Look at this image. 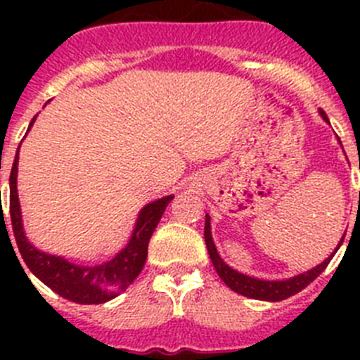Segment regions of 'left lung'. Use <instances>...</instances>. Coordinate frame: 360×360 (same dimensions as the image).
Masks as SVG:
<instances>
[{"mask_svg":"<svg viewBox=\"0 0 360 360\" xmlns=\"http://www.w3.org/2000/svg\"><path fill=\"white\" fill-rule=\"evenodd\" d=\"M319 113L321 117L330 124L326 113H324L323 110H319ZM203 236H205V245H207V250H209V256H211L212 265H214L216 272H218V276L221 278V281H224L231 290L238 292V294L245 295V297L259 299V301H283V299L290 297V295L297 294V292H301L303 288H307L308 285H310V283L314 281V279H316L317 276L326 269V266H328L333 254L337 252V249H339V247L342 245V241H345V236H342V240L339 241V245H337V249L333 250L332 256L326 257L321 265L314 266V269L308 270V272L294 276V278L290 279H283V281H265V279H256V278H250V276L241 274V272H238V270L231 269V266H229L221 257H219L218 250H216L214 247V241H212V236H211V218H209V214H205V229H203Z\"/></svg>","mask_w":360,"mask_h":360,"instance_id":"8db88e82","label":"left lung"}]
</instances>
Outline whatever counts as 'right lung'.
I'll use <instances>...</instances> for the list:
<instances>
[{
    "mask_svg": "<svg viewBox=\"0 0 360 360\" xmlns=\"http://www.w3.org/2000/svg\"><path fill=\"white\" fill-rule=\"evenodd\" d=\"M34 120H36V117L32 119L28 129L32 128ZM18 155L19 148L11 171V221L18 249L32 274L41 279L46 287L52 288L56 294L68 299V301H73V303L101 304L117 297L120 292H124L131 285L136 276L141 274L146 257H148L149 238H151L153 231L157 229L158 221H160L162 214H164L167 203L173 200V196H164L157 202L148 203L142 209L139 218H136L131 240L113 259L91 266L75 265V263L68 262L61 256L41 252L25 236L21 211H19L18 186H15L19 160Z\"/></svg>",
    "mask_w": 360,
    "mask_h": 360,
    "instance_id": "1",
    "label": "right lung"
}]
</instances>
